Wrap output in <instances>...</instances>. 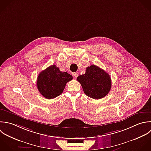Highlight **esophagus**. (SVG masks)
Here are the masks:
<instances>
[{
	"mask_svg": "<svg viewBox=\"0 0 151 151\" xmlns=\"http://www.w3.org/2000/svg\"><path fill=\"white\" fill-rule=\"evenodd\" d=\"M72 76H73V77L74 78H76L77 77H78V73H76V72H73V73H72Z\"/></svg>",
	"mask_w": 151,
	"mask_h": 151,
	"instance_id": "obj_1",
	"label": "esophagus"
}]
</instances>
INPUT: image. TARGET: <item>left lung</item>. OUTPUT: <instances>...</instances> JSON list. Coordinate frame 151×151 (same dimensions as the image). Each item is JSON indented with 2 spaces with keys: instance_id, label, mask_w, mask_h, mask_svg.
<instances>
[{
  "instance_id": "8db88e82",
  "label": "left lung",
  "mask_w": 151,
  "mask_h": 151,
  "mask_svg": "<svg viewBox=\"0 0 151 151\" xmlns=\"http://www.w3.org/2000/svg\"><path fill=\"white\" fill-rule=\"evenodd\" d=\"M77 80L81 84L84 93L94 99L106 96L112 85L109 75L94 65L87 67L85 73L79 76Z\"/></svg>"
}]
</instances>
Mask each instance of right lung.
I'll return each mask as SVG.
<instances>
[{
	"label": "right lung",
	"instance_id": "obj_1",
	"mask_svg": "<svg viewBox=\"0 0 151 151\" xmlns=\"http://www.w3.org/2000/svg\"><path fill=\"white\" fill-rule=\"evenodd\" d=\"M73 79L71 75L60 71L53 65L40 72L37 78V87L40 94L50 99L59 96L63 91L66 84Z\"/></svg>",
	"mask_w": 151,
	"mask_h": 151
}]
</instances>
